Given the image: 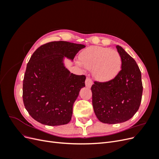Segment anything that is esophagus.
I'll return each mask as SVG.
<instances>
[{
    "mask_svg": "<svg viewBox=\"0 0 159 159\" xmlns=\"http://www.w3.org/2000/svg\"><path fill=\"white\" fill-rule=\"evenodd\" d=\"M85 86L87 88H91V85H93V81H92V80H91L89 78H86V80H85Z\"/></svg>",
    "mask_w": 159,
    "mask_h": 159,
    "instance_id": "34e87169",
    "label": "esophagus"
}]
</instances>
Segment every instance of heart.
<instances>
[{
    "label": "heart",
    "instance_id": "1",
    "mask_svg": "<svg viewBox=\"0 0 159 159\" xmlns=\"http://www.w3.org/2000/svg\"><path fill=\"white\" fill-rule=\"evenodd\" d=\"M80 63L86 69L93 70V75L99 82H108L121 71L122 59L115 50L101 46H92L80 54Z\"/></svg>",
    "mask_w": 159,
    "mask_h": 159
}]
</instances>
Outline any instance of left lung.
Listing matches in <instances>:
<instances>
[{
  "label": "left lung",
  "mask_w": 159,
  "mask_h": 159,
  "mask_svg": "<svg viewBox=\"0 0 159 159\" xmlns=\"http://www.w3.org/2000/svg\"><path fill=\"white\" fill-rule=\"evenodd\" d=\"M122 59L121 70L113 80L91 86L92 104L101 122L116 124L128 121L141 102V73L135 60L122 47L116 46Z\"/></svg>",
  "instance_id": "8db88e82"
}]
</instances>
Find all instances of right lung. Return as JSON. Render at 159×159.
<instances>
[{
  "label": "right lung",
  "instance_id": "right-lung-1",
  "mask_svg": "<svg viewBox=\"0 0 159 159\" xmlns=\"http://www.w3.org/2000/svg\"><path fill=\"white\" fill-rule=\"evenodd\" d=\"M84 44L52 42L34 52L23 80V102L30 116L49 126L68 124L80 91L85 87V75L73 74L65 66L73 61Z\"/></svg>",
  "mask_w": 159,
  "mask_h": 159
}]
</instances>
